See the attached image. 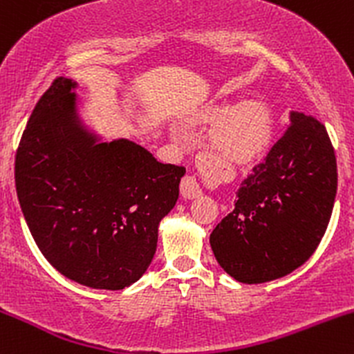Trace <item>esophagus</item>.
<instances>
[{
	"label": "esophagus",
	"mask_w": 354,
	"mask_h": 354,
	"mask_svg": "<svg viewBox=\"0 0 354 354\" xmlns=\"http://www.w3.org/2000/svg\"><path fill=\"white\" fill-rule=\"evenodd\" d=\"M181 194L186 200H194L201 196V186L194 176H185L181 181Z\"/></svg>",
	"instance_id": "1"
}]
</instances>
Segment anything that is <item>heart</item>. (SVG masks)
<instances>
[{
	"label": "heart",
	"mask_w": 354,
	"mask_h": 354,
	"mask_svg": "<svg viewBox=\"0 0 354 354\" xmlns=\"http://www.w3.org/2000/svg\"><path fill=\"white\" fill-rule=\"evenodd\" d=\"M205 121H216L211 145L219 158L230 163H246L258 156L270 136V111L263 101L248 98L228 106L208 104L200 113Z\"/></svg>",
	"instance_id": "obj_1"
}]
</instances>
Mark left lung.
<instances>
[{
	"mask_svg": "<svg viewBox=\"0 0 354 354\" xmlns=\"http://www.w3.org/2000/svg\"><path fill=\"white\" fill-rule=\"evenodd\" d=\"M284 129L209 236L218 265L239 283L293 273L311 258L330 223L338 173L326 128L290 111Z\"/></svg>",
	"mask_w": 354,
	"mask_h": 354,
	"instance_id": "1",
	"label": "left lung"
}]
</instances>
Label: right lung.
<instances>
[{
	"instance_id": "1",
	"label": "right lung",
	"mask_w": 354,
	"mask_h": 354,
	"mask_svg": "<svg viewBox=\"0 0 354 354\" xmlns=\"http://www.w3.org/2000/svg\"><path fill=\"white\" fill-rule=\"evenodd\" d=\"M76 89L58 78L36 104L16 153V193L56 271L93 290H123L151 265L186 169L126 138L106 141L84 123Z\"/></svg>"
}]
</instances>
